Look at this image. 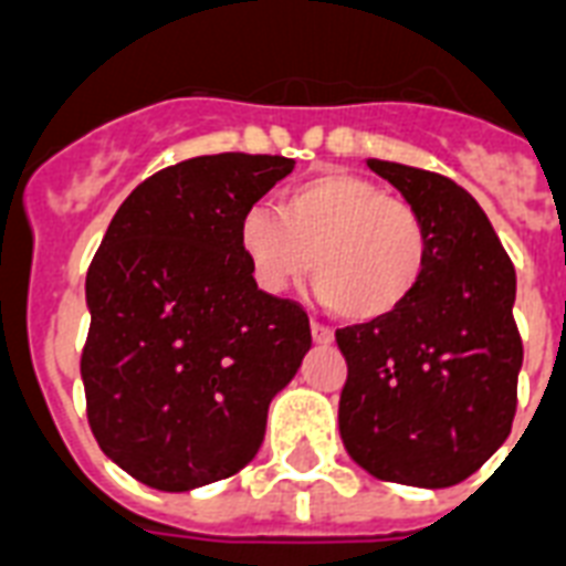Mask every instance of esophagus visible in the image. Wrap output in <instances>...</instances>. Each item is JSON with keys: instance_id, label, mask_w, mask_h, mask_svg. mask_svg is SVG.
<instances>
[{"instance_id": "1", "label": "esophagus", "mask_w": 566, "mask_h": 566, "mask_svg": "<svg viewBox=\"0 0 566 566\" xmlns=\"http://www.w3.org/2000/svg\"><path fill=\"white\" fill-rule=\"evenodd\" d=\"M312 340H315V344H321V347H326V344H333V329H329V326H324V324H315V321H312Z\"/></svg>"}]
</instances>
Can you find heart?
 Instances as JSON below:
<instances>
[{"mask_svg":"<svg viewBox=\"0 0 566 566\" xmlns=\"http://www.w3.org/2000/svg\"><path fill=\"white\" fill-rule=\"evenodd\" d=\"M240 245L265 292H286L312 269L321 301L353 324L408 306L431 256L422 213L347 170L297 181L283 190L277 210L251 208Z\"/></svg>","mask_w":566,"mask_h":566,"instance_id":"heart-1","label":"heart"}]
</instances>
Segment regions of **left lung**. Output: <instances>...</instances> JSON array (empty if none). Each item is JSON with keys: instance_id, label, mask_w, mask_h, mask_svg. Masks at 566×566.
I'll return each instance as SVG.
<instances>
[{"instance_id": "1", "label": "left lung", "mask_w": 566, "mask_h": 566, "mask_svg": "<svg viewBox=\"0 0 566 566\" xmlns=\"http://www.w3.org/2000/svg\"><path fill=\"white\" fill-rule=\"evenodd\" d=\"M367 167L422 213L431 256L408 306L335 333L347 358L340 440L373 478L448 489L512 431L524 364L512 317L515 265L460 185L381 158Z\"/></svg>"}]
</instances>
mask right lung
I'll list each match as a JSON object with an SVG mask.
<instances>
[{
  "label": "right lung",
  "instance_id": "add662e5",
  "mask_svg": "<svg viewBox=\"0 0 566 566\" xmlns=\"http://www.w3.org/2000/svg\"><path fill=\"white\" fill-rule=\"evenodd\" d=\"M292 158L219 153L149 176L86 274L88 424L118 469L193 492L256 457L269 405L312 347L310 317L256 289L240 222Z\"/></svg>",
  "mask_w": 566,
  "mask_h": 566
}]
</instances>
